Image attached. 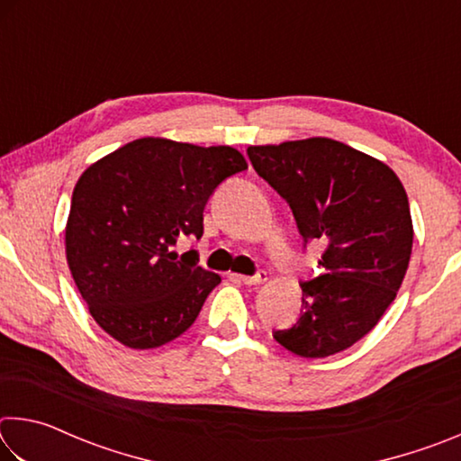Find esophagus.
I'll use <instances>...</instances> for the list:
<instances>
[{
    "label": "esophagus",
    "mask_w": 461,
    "mask_h": 461,
    "mask_svg": "<svg viewBox=\"0 0 461 461\" xmlns=\"http://www.w3.org/2000/svg\"><path fill=\"white\" fill-rule=\"evenodd\" d=\"M231 276L244 285H262L264 280H267V270H258L252 276H246V275H231Z\"/></svg>",
    "instance_id": "obj_1"
}]
</instances>
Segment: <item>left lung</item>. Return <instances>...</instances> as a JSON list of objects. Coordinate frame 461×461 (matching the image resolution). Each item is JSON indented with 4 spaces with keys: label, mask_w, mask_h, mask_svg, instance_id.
Masks as SVG:
<instances>
[{
    "label": "left lung",
    "mask_w": 461,
    "mask_h": 461,
    "mask_svg": "<svg viewBox=\"0 0 461 461\" xmlns=\"http://www.w3.org/2000/svg\"><path fill=\"white\" fill-rule=\"evenodd\" d=\"M256 173L293 209L303 240L325 246L321 275L301 283V317L275 339L301 357H327L362 339L394 301L412 249L399 176L331 138L249 146Z\"/></svg>",
    "instance_id": "1"
}]
</instances>
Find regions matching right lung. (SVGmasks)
Segmentation results:
<instances>
[{"instance_id": "obj_1", "label": "right lung", "mask_w": 461, "mask_h": 461, "mask_svg": "<svg viewBox=\"0 0 461 461\" xmlns=\"http://www.w3.org/2000/svg\"><path fill=\"white\" fill-rule=\"evenodd\" d=\"M231 146L140 138L91 165L75 185L67 262L91 317L134 349L165 346L194 323L220 275L197 267L203 209L225 178L246 170Z\"/></svg>"}]
</instances>
